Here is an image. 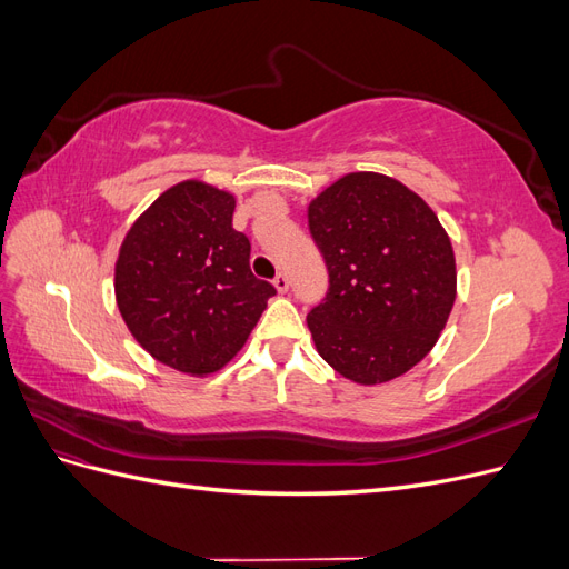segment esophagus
Instances as JSON below:
<instances>
[{
    "label": "esophagus",
    "instance_id": "1",
    "mask_svg": "<svg viewBox=\"0 0 569 569\" xmlns=\"http://www.w3.org/2000/svg\"><path fill=\"white\" fill-rule=\"evenodd\" d=\"M272 284H274V289L280 291V295H284V291L289 289V278L284 272H280V274H274V280H272Z\"/></svg>",
    "mask_w": 569,
    "mask_h": 569
}]
</instances>
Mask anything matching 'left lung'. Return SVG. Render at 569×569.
Instances as JSON below:
<instances>
[{
    "mask_svg": "<svg viewBox=\"0 0 569 569\" xmlns=\"http://www.w3.org/2000/svg\"><path fill=\"white\" fill-rule=\"evenodd\" d=\"M330 287L306 322L358 385L393 380L435 347L456 301V258L435 211L399 180L349 173L308 206Z\"/></svg>",
    "mask_w": 569,
    "mask_h": 569,
    "instance_id": "left-lung-1",
    "label": "left lung"
}]
</instances>
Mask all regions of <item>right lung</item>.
I'll list each match as a JSON object with an SVG mask.
<instances>
[{
    "label": "right lung",
    "instance_id": "add662e5",
    "mask_svg": "<svg viewBox=\"0 0 569 569\" xmlns=\"http://www.w3.org/2000/svg\"><path fill=\"white\" fill-rule=\"evenodd\" d=\"M234 197L199 180L170 187L134 220L116 261V301L132 337L187 375L220 370L244 347L274 287L249 268Z\"/></svg>",
    "mask_w": 569,
    "mask_h": 569
}]
</instances>
